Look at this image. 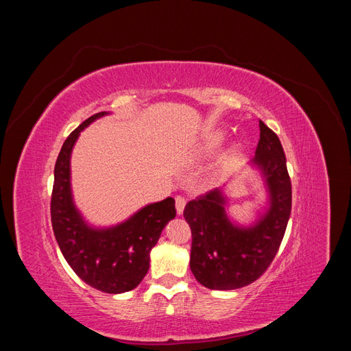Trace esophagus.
I'll return each instance as SVG.
<instances>
[{"label":"esophagus","mask_w":351,"mask_h":351,"mask_svg":"<svg viewBox=\"0 0 351 351\" xmlns=\"http://www.w3.org/2000/svg\"><path fill=\"white\" fill-rule=\"evenodd\" d=\"M186 206V197L184 196H176V208H177V214L182 215Z\"/></svg>","instance_id":"1"}]
</instances>
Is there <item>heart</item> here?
I'll use <instances>...</instances> for the list:
<instances>
[{
  "instance_id": "b5f03b06",
  "label": "heart",
  "mask_w": 351,
  "mask_h": 351,
  "mask_svg": "<svg viewBox=\"0 0 351 351\" xmlns=\"http://www.w3.org/2000/svg\"><path fill=\"white\" fill-rule=\"evenodd\" d=\"M224 139H226V134L222 132L209 133L204 139V142L200 143L199 152L204 154V155H210V154L217 152L219 147L222 146V143H224Z\"/></svg>"
}]
</instances>
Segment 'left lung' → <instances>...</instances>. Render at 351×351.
I'll return each instance as SVG.
<instances>
[{
	"label": "left lung",
	"mask_w": 351,
	"mask_h": 351,
	"mask_svg": "<svg viewBox=\"0 0 351 351\" xmlns=\"http://www.w3.org/2000/svg\"><path fill=\"white\" fill-rule=\"evenodd\" d=\"M261 139L253 162L265 174L271 206L256 226L239 228L227 219L219 189L187 202L183 215L192 230L190 269L210 290H236L269 268L291 212V180L278 136L259 120Z\"/></svg>",
	"instance_id": "left-lung-1"
}]
</instances>
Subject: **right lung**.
Wrapping results in <instances>:
<instances>
[{
	"label": "right lung",
	"mask_w": 351,
	"mask_h": 351,
	"mask_svg": "<svg viewBox=\"0 0 351 351\" xmlns=\"http://www.w3.org/2000/svg\"><path fill=\"white\" fill-rule=\"evenodd\" d=\"M107 112H98L73 130L62 145L54 168L51 222L54 236L71 269L99 291L133 290L149 269V253L167 222L176 217V202L167 197L141 209L130 219L108 230L89 228L73 205L70 155L80 132Z\"/></svg>",
	"instance_id": "1"
}]
</instances>
